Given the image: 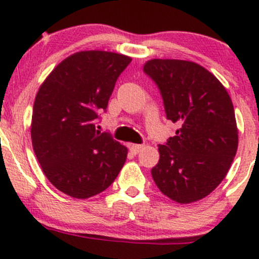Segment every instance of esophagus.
I'll return each mask as SVG.
<instances>
[{
  "label": "esophagus",
  "instance_id": "1",
  "mask_svg": "<svg viewBox=\"0 0 259 259\" xmlns=\"http://www.w3.org/2000/svg\"><path fill=\"white\" fill-rule=\"evenodd\" d=\"M143 149L142 144H130V150L132 154H138Z\"/></svg>",
  "mask_w": 259,
  "mask_h": 259
}]
</instances>
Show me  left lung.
<instances>
[{"instance_id": "obj_1", "label": "left lung", "mask_w": 259, "mask_h": 259, "mask_svg": "<svg viewBox=\"0 0 259 259\" xmlns=\"http://www.w3.org/2000/svg\"><path fill=\"white\" fill-rule=\"evenodd\" d=\"M144 71L159 87L167 118L179 126L159 145L154 182L173 201H199L221 184L238 150L232 99L213 74L189 60L151 59Z\"/></svg>"}]
</instances>
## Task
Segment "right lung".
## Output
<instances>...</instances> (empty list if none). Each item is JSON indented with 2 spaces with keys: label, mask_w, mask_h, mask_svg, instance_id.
Instances as JSON below:
<instances>
[{
  "label": "right lung",
  "mask_w": 259,
  "mask_h": 259,
  "mask_svg": "<svg viewBox=\"0 0 259 259\" xmlns=\"http://www.w3.org/2000/svg\"><path fill=\"white\" fill-rule=\"evenodd\" d=\"M132 58L81 51L52 70L36 94L32 148L48 181L75 199L104 191L120 173L127 148L96 130L115 83Z\"/></svg>",
  "instance_id": "1"
}]
</instances>
